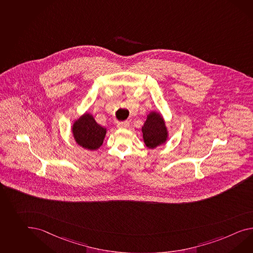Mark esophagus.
I'll list each match as a JSON object with an SVG mask.
<instances>
[{
	"instance_id": "1",
	"label": "esophagus",
	"mask_w": 253,
	"mask_h": 253,
	"mask_svg": "<svg viewBox=\"0 0 253 253\" xmlns=\"http://www.w3.org/2000/svg\"><path fill=\"white\" fill-rule=\"evenodd\" d=\"M128 126H129V122H128V121L117 123V127H118V128H127Z\"/></svg>"
}]
</instances>
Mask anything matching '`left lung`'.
Listing matches in <instances>:
<instances>
[{"label": "left lung", "instance_id": "1", "mask_svg": "<svg viewBox=\"0 0 253 253\" xmlns=\"http://www.w3.org/2000/svg\"><path fill=\"white\" fill-rule=\"evenodd\" d=\"M143 141L146 147L154 149L167 142L168 127L162 114L158 111H150L141 127Z\"/></svg>", "mask_w": 253, "mask_h": 253}]
</instances>
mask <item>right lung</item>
<instances>
[{"mask_svg": "<svg viewBox=\"0 0 253 253\" xmlns=\"http://www.w3.org/2000/svg\"><path fill=\"white\" fill-rule=\"evenodd\" d=\"M72 133L75 142L80 147L94 151L103 145L107 129L97 124L91 114L85 112L73 121Z\"/></svg>", "mask_w": 253, "mask_h": 253, "instance_id": "1", "label": "right lung"}]
</instances>
